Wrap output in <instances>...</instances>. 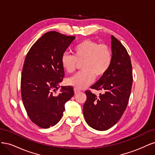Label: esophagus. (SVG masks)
<instances>
[{"instance_id": "esophagus-1", "label": "esophagus", "mask_w": 155, "mask_h": 155, "mask_svg": "<svg viewBox=\"0 0 155 155\" xmlns=\"http://www.w3.org/2000/svg\"><path fill=\"white\" fill-rule=\"evenodd\" d=\"M79 92H80V91L78 90V89H76V88H74V93H75V94H78V93H79Z\"/></svg>"}]
</instances>
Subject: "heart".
I'll list each match as a JSON object with an SVG mask.
<instances>
[{
    "instance_id": "1",
    "label": "heart",
    "mask_w": 155,
    "mask_h": 155,
    "mask_svg": "<svg viewBox=\"0 0 155 155\" xmlns=\"http://www.w3.org/2000/svg\"><path fill=\"white\" fill-rule=\"evenodd\" d=\"M74 55L64 53L61 59L62 67L66 72L72 73L78 63L81 72L68 79V84L76 89H83L94 81L95 76L101 77L109 70L112 59L109 46L92 40H84L73 50Z\"/></svg>"
}]
</instances>
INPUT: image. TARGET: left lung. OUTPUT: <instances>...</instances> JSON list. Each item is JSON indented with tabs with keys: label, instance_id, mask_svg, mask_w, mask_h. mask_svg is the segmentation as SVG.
I'll return each mask as SVG.
<instances>
[{
	"label": "left lung",
	"instance_id": "obj_1",
	"mask_svg": "<svg viewBox=\"0 0 155 155\" xmlns=\"http://www.w3.org/2000/svg\"><path fill=\"white\" fill-rule=\"evenodd\" d=\"M112 59L107 72L91 88L101 91L97 96L86 91L83 114L87 124L97 130H106L121 118L127 106L133 84L130 56L124 45L111 36Z\"/></svg>",
	"mask_w": 155,
	"mask_h": 155
}]
</instances>
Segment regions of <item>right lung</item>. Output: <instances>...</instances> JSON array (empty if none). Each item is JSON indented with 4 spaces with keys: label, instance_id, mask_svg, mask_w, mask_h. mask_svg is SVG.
<instances>
[{
    "label": "right lung",
    "instance_id": "1",
    "mask_svg": "<svg viewBox=\"0 0 155 155\" xmlns=\"http://www.w3.org/2000/svg\"><path fill=\"white\" fill-rule=\"evenodd\" d=\"M74 39V36L47 32L32 45L25 58L21 81L22 100L30 119L41 128L59 122L65 103L74 94L71 86L61 87L56 93L64 76L61 56Z\"/></svg>",
    "mask_w": 155,
    "mask_h": 155
}]
</instances>
